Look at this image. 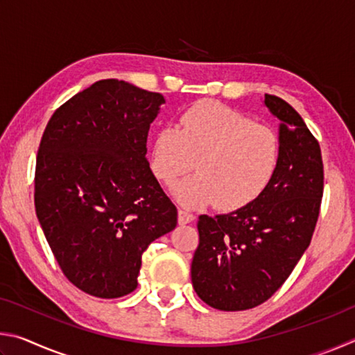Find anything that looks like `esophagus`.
I'll return each mask as SVG.
<instances>
[{"label": "esophagus", "instance_id": "obj_1", "mask_svg": "<svg viewBox=\"0 0 355 355\" xmlns=\"http://www.w3.org/2000/svg\"><path fill=\"white\" fill-rule=\"evenodd\" d=\"M192 220H194V214L189 211H184V209H178V224L180 225H186Z\"/></svg>", "mask_w": 355, "mask_h": 355}]
</instances>
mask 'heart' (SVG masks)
Instances as JSON below:
<instances>
[{
  "label": "heart",
  "mask_w": 355,
  "mask_h": 355,
  "mask_svg": "<svg viewBox=\"0 0 355 355\" xmlns=\"http://www.w3.org/2000/svg\"><path fill=\"white\" fill-rule=\"evenodd\" d=\"M196 175L173 186L184 207L216 203L225 211L254 202L271 183L280 161V139L266 125L214 101H202L182 114L178 127L156 131L152 171L166 184L192 167Z\"/></svg>",
  "instance_id": "1"
}]
</instances>
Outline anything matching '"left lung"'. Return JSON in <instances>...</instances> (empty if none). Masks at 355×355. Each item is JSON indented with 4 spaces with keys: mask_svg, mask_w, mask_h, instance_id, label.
<instances>
[{
    "mask_svg": "<svg viewBox=\"0 0 355 355\" xmlns=\"http://www.w3.org/2000/svg\"><path fill=\"white\" fill-rule=\"evenodd\" d=\"M279 119L280 161L254 202L227 214H202L192 286L203 302L224 311L249 310L284 285L310 245L322 199L320 144L285 100L264 95Z\"/></svg>",
    "mask_w": 355,
    "mask_h": 355,
    "instance_id": "obj_1",
    "label": "left lung"
}]
</instances>
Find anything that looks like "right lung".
Instances as JSON below:
<instances>
[{"label":"right lung","mask_w":355,"mask_h":355,"mask_svg":"<svg viewBox=\"0 0 355 355\" xmlns=\"http://www.w3.org/2000/svg\"><path fill=\"white\" fill-rule=\"evenodd\" d=\"M166 100L101 80L56 110L35 163V213L71 284L101 299L136 290L142 254L177 225L147 161L150 123Z\"/></svg>","instance_id":"right-lung-1"}]
</instances>
